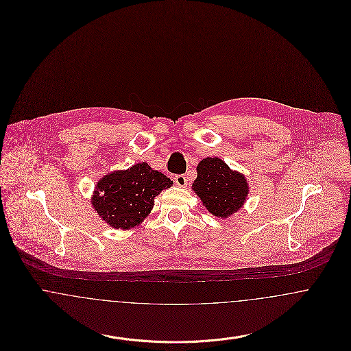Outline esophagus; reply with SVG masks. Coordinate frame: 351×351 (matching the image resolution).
<instances>
[{
    "instance_id": "esophagus-1",
    "label": "esophagus",
    "mask_w": 351,
    "mask_h": 351,
    "mask_svg": "<svg viewBox=\"0 0 351 351\" xmlns=\"http://www.w3.org/2000/svg\"><path fill=\"white\" fill-rule=\"evenodd\" d=\"M175 183L179 186H185L186 185V178L185 175H176L175 176Z\"/></svg>"
}]
</instances>
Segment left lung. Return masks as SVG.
<instances>
[{"mask_svg": "<svg viewBox=\"0 0 351 351\" xmlns=\"http://www.w3.org/2000/svg\"><path fill=\"white\" fill-rule=\"evenodd\" d=\"M192 189L212 215L226 218L241 209L249 185L243 175L232 171L221 159L206 158L197 166V178Z\"/></svg>", "mask_w": 351, "mask_h": 351, "instance_id": "left-lung-1", "label": "left lung"}]
</instances>
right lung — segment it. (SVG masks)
Listing matches in <instances>:
<instances>
[{
    "label": "right lung",
    "mask_w": 351,
    "mask_h": 351,
    "mask_svg": "<svg viewBox=\"0 0 351 351\" xmlns=\"http://www.w3.org/2000/svg\"><path fill=\"white\" fill-rule=\"evenodd\" d=\"M172 184L165 173L143 162L104 176L96 186L92 204L110 226L130 229L150 213L154 197Z\"/></svg>",
    "instance_id": "obj_1"
}]
</instances>
